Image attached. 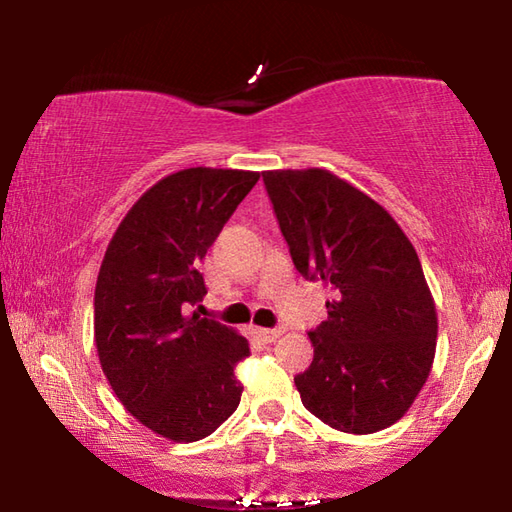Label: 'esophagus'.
Listing matches in <instances>:
<instances>
[{"label": "esophagus", "instance_id": "34e87169", "mask_svg": "<svg viewBox=\"0 0 512 512\" xmlns=\"http://www.w3.org/2000/svg\"><path fill=\"white\" fill-rule=\"evenodd\" d=\"M259 336H262L264 341H268V343H273V341H277L282 336V329H268V327H262L259 329Z\"/></svg>", "mask_w": 512, "mask_h": 512}]
</instances>
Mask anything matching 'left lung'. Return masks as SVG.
<instances>
[{
	"label": "left lung",
	"mask_w": 512,
	"mask_h": 512,
	"mask_svg": "<svg viewBox=\"0 0 512 512\" xmlns=\"http://www.w3.org/2000/svg\"><path fill=\"white\" fill-rule=\"evenodd\" d=\"M291 259L334 293L296 377L309 413L375 433L411 409L436 354V302L409 237L375 198L327 169L264 171Z\"/></svg>",
	"instance_id": "left-lung-1"
}]
</instances>
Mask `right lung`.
<instances>
[{
	"instance_id": "right-lung-1",
	"label": "right lung",
	"mask_w": 512,
	"mask_h": 512,
	"mask_svg": "<svg viewBox=\"0 0 512 512\" xmlns=\"http://www.w3.org/2000/svg\"><path fill=\"white\" fill-rule=\"evenodd\" d=\"M257 171L192 167L137 198L112 235L94 289V343L112 391L146 429L194 443L237 411L235 366L246 336L189 316L205 282L198 266Z\"/></svg>"
}]
</instances>
